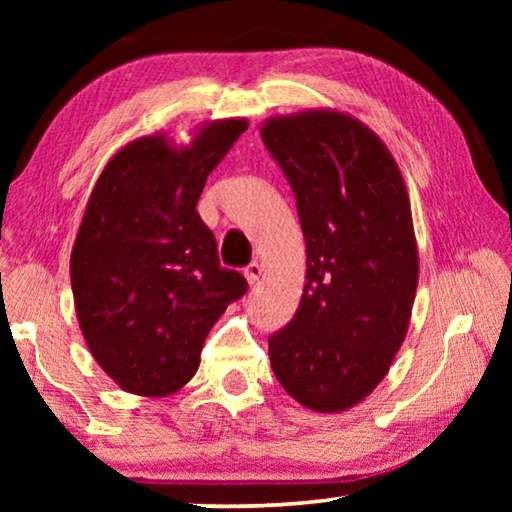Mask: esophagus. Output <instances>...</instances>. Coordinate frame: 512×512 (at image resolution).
<instances>
[{"mask_svg":"<svg viewBox=\"0 0 512 512\" xmlns=\"http://www.w3.org/2000/svg\"><path fill=\"white\" fill-rule=\"evenodd\" d=\"M259 275H262V266H259L257 262L248 264V266L244 268V277L248 280V284H255V282L259 280Z\"/></svg>","mask_w":512,"mask_h":512,"instance_id":"esophagus-1","label":"esophagus"}]
</instances>
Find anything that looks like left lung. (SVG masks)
Returning <instances> with one entry per match:
<instances>
[{"label":"left lung","mask_w":512,"mask_h":512,"mask_svg":"<svg viewBox=\"0 0 512 512\" xmlns=\"http://www.w3.org/2000/svg\"><path fill=\"white\" fill-rule=\"evenodd\" d=\"M259 133L296 194L307 250L300 305L268 339L271 368L305 409L348 411L409 329L420 273L409 192L388 146L348 112L268 117Z\"/></svg>","instance_id":"obj_1"}]
</instances>
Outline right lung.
Here are the masks:
<instances>
[{
  "label": "right lung",
  "mask_w": 512,
  "mask_h": 512,
  "mask_svg": "<svg viewBox=\"0 0 512 512\" xmlns=\"http://www.w3.org/2000/svg\"><path fill=\"white\" fill-rule=\"evenodd\" d=\"M248 119H212L189 144L137 137L94 183L69 259L83 339L121 391L167 397L196 375L203 343L244 275L219 266L196 203Z\"/></svg>",
  "instance_id": "1"
}]
</instances>
